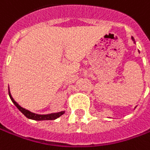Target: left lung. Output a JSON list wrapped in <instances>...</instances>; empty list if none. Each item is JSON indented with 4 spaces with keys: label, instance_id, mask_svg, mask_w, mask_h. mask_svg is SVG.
I'll return each instance as SVG.
<instances>
[{
    "label": "left lung",
    "instance_id": "left-lung-1",
    "mask_svg": "<svg viewBox=\"0 0 150 150\" xmlns=\"http://www.w3.org/2000/svg\"><path fill=\"white\" fill-rule=\"evenodd\" d=\"M132 40H133V41H134V40H134L133 37H132ZM134 43H135V41H134Z\"/></svg>",
    "mask_w": 150,
    "mask_h": 150
}]
</instances>
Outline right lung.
Segmentation results:
<instances>
[{
  "label": "right lung",
  "instance_id": "1",
  "mask_svg": "<svg viewBox=\"0 0 150 150\" xmlns=\"http://www.w3.org/2000/svg\"><path fill=\"white\" fill-rule=\"evenodd\" d=\"M9 96L10 97L11 100L13 101V103L16 106L19 110H20L23 114L27 118L30 119H34V120H38V121H40V120H54V119H57L58 117H60L62 115H63L65 113V111H61L58 112V113H53V114H49V115H37V114H35V113H32V112L29 111L28 110L24 109V108L21 107L17 103L15 100H13V98L11 96L10 94V92H9Z\"/></svg>",
  "mask_w": 150,
  "mask_h": 150
}]
</instances>
